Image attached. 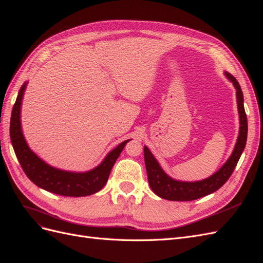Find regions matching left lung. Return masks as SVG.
<instances>
[{"label": "left lung", "instance_id": "obj_1", "mask_svg": "<svg viewBox=\"0 0 263 263\" xmlns=\"http://www.w3.org/2000/svg\"><path fill=\"white\" fill-rule=\"evenodd\" d=\"M224 74H226L228 80L231 81L232 85L236 88L237 96L240 126L239 136L234 151H232L227 162L213 175L205 179H201V181L185 182L178 181V179L171 177L165 173L152 152L149 151L147 146H144V162L148 184L151 190L159 197L174 201H189L201 198L219 190L228 181V178L231 176L232 172H234L240 156H241L246 147L247 134H248V121H247V116L243 107V93L241 88H240L239 82L229 72L224 71Z\"/></svg>", "mask_w": 263, "mask_h": 263}]
</instances>
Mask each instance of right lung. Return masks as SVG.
Returning a JSON list of instances; mask_svg holds the SVG:
<instances>
[{"label": "right lung", "instance_id": "obj_1", "mask_svg": "<svg viewBox=\"0 0 263 263\" xmlns=\"http://www.w3.org/2000/svg\"><path fill=\"white\" fill-rule=\"evenodd\" d=\"M28 82L22 85L14 103L10 123L11 141L17 160L26 176L41 189L62 196L81 197L99 192L108 182L114 165L130 140H125L110 151L103 161L87 172H70L56 168L37 156L23 136L21 124V106Z\"/></svg>", "mask_w": 263, "mask_h": 263}]
</instances>
